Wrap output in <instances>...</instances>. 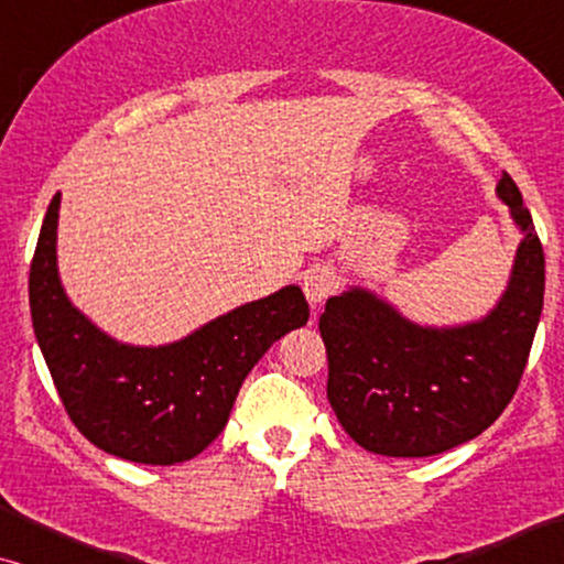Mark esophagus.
Masks as SVG:
<instances>
[{"mask_svg": "<svg viewBox=\"0 0 564 564\" xmlns=\"http://www.w3.org/2000/svg\"><path fill=\"white\" fill-rule=\"evenodd\" d=\"M336 272L330 267H311L303 274V290L311 305H321L323 300L336 292Z\"/></svg>", "mask_w": 564, "mask_h": 564, "instance_id": "34e87169", "label": "esophagus"}]
</instances>
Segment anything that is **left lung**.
<instances>
[{
	"label": "left lung",
	"instance_id": "1",
	"mask_svg": "<svg viewBox=\"0 0 564 564\" xmlns=\"http://www.w3.org/2000/svg\"><path fill=\"white\" fill-rule=\"evenodd\" d=\"M498 197L521 228L498 305L465 326H419L365 288L328 297L318 328L328 403L359 446L384 457H431L480 436L519 388L544 305V251L516 182Z\"/></svg>",
	"mask_w": 564,
	"mask_h": 564
}]
</instances>
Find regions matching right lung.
I'll use <instances>...</instances> for the list:
<instances>
[{"label": "right lung", "mask_w": 564, "mask_h": 564, "mask_svg": "<svg viewBox=\"0 0 564 564\" xmlns=\"http://www.w3.org/2000/svg\"><path fill=\"white\" fill-rule=\"evenodd\" d=\"M58 207L61 192L30 264V313L68 419L99 449L138 465L197 457L226 429L253 365L307 323L303 290L290 284L174 344H120L66 297L56 264Z\"/></svg>", "instance_id": "1"}]
</instances>
